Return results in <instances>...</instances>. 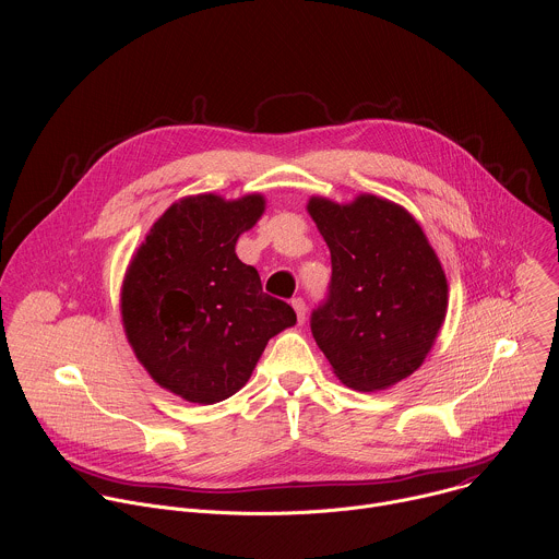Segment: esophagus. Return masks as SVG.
I'll list each match as a JSON object with an SVG mask.
<instances>
[{"mask_svg":"<svg viewBox=\"0 0 559 559\" xmlns=\"http://www.w3.org/2000/svg\"><path fill=\"white\" fill-rule=\"evenodd\" d=\"M292 307H294V311H296V318H298V323L302 325V323H305V313H307L305 300H302V298H294V300H292Z\"/></svg>","mask_w":559,"mask_h":559,"instance_id":"34e87169","label":"esophagus"}]
</instances>
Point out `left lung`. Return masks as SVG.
<instances>
[{
	"mask_svg": "<svg viewBox=\"0 0 559 559\" xmlns=\"http://www.w3.org/2000/svg\"><path fill=\"white\" fill-rule=\"evenodd\" d=\"M307 212L332 254L330 298L311 313L316 345L356 391L409 378L429 356L449 307L442 263L420 223L367 192L349 203L309 197Z\"/></svg>",
	"mask_w": 559,
	"mask_h": 559,
	"instance_id": "left-lung-1",
	"label": "left lung"
}]
</instances>
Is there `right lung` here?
Instances as JSON below:
<instances>
[{
  "label": "right lung",
  "mask_w": 559,
  "mask_h": 559,
  "mask_svg": "<svg viewBox=\"0 0 559 559\" xmlns=\"http://www.w3.org/2000/svg\"><path fill=\"white\" fill-rule=\"evenodd\" d=\"M265 212L254 192H205L175 201L147 229L121 283L126 338L166 391L214 405L250 380L272 336L296 325L294 309L263 294L236 241Z\"/></svg>",
  "instance_id": "right-lung-1"
}]
</instances>
